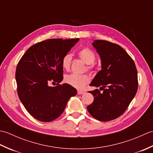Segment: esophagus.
<instances>
[{
	"mask_svg": "<svg viewBox=\"0 0 153 153\" xmlns=\"http://www.w3.org/2000/svg\"><path fill=\"white\" fill-rule=\"evenodd\" d=\"M84 93H85V92L83 91H80V90L77 91V94H78V95H83Z\"/></svg>",
	"mask_w": 153,
	"mask_h": 153,
	"instance_id": "obj_1",
	"label": "esophagus"
}]
</instances>
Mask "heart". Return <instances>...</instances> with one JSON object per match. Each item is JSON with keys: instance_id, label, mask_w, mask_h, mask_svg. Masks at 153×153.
Here are the masks:
<instances>
[{"instance_id": "heart-1", "label": "heart", "mask_w": 153, "mask_h": 153, "mask_svg": "<svg viewBox=\"0 0 153 153\" xmlns=\"http://www.w3.org/2000/svg\"><path fill=\"white\" fill-rule=\"evenodd\" d=\"M78 56L84 63L87 65H90L94 63L95 60V54L89 48H85L79 51ZM72 59V56L71 54L68 53L65 54L62 60V66L65 70H68L70 68V65ZM88 69H91L92 65L87 67ZM65 82L69 84L75 88L81 89L83 88L87 83L89 82V77L87 75H77L71 74L67 75L64 79Z\"/></svg>"}]
</instances>
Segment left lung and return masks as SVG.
<instances>
[{
	"label": "left lung",
	"instance_id": "obj_1",
	"mask_svg": "<svg viewBox=\"0 0 153 153\" xmlns=\"http://www.w3.org/2000/svg\"><path fill=\"white\" fill-rule=\"evenodd\" d=\"M101 60V70L91 86L100 87L90 93L94 100L87 107L93 118L108 122L118 118L128 108L137 91V71L132 58L120 45L104 40L92 43Z\"/></svg>",
	"mask_w": 153,
	"mask_h": 153
}]
</instances>
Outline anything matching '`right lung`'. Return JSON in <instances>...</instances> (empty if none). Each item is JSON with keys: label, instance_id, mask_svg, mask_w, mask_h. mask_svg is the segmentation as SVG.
I'll use <instances>...</instances> for the list:
<instances>
[{"label": "right lung", "instance_id": "add662e5", "mask_svg": "<svg viewBox=\"0 0 153 153\" xmlns=\"http://www.w3.org/2000/svg\"><path fill=\"white\" fill-rule=\"evenodd\" d=\"M79 39H51L29 48L19 61L16 80L19 100L27 111L39 121L51 122L59 117L77 90L63 79L62 60ZM57 85L49 86L50 82Z\"/></svg>", "mask_w": 153, "mask_h": 153}]
</instances>
